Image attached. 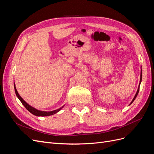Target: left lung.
<instances>
[{"label":"left lung","mask_w":154,"mask_h":154,"mask_svg":"<svg viewBox=\"0 0 154 154\" xmlns=\"http://www.w3.org/2000/svg\"><path fill=\"white\" fill-rule=\"evenodd\" d=\"M141 80H142V69H141V76H140V82H139V87H138V88H137V92H136V95H135V96H134V97L133 98V100H132V102L131 103H130V104H132V103H133V101L135 100V99L136 98V97H137V94H138V93H139V86H140V84H141Z\"/></svg>","instance_id":"8db88e82"}]
</instances>
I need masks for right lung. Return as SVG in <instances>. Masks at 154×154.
<instances>
[{"mask_svg":"<svg viewBox=\"0 0 154 154\" xmlns=\"http://www.w3.org/2000/svg\"><path fill=\"white\" fill-rule=\"evenodd\" d=\"M14 88H15V94L17 95V96L18 97V98L19 99V100L21 101V103L24 105V106L26 107V109L29 111L30 112L31 114H32L35 116H51V115H53L56 113H57L58 112H59L60 110H61L63 107L64 106H62V107H60V109H57V110H53V111H50V112H46V111H41V110H37L36 109H35L34 107L31 106V105H29L28 103H27L26 102L23 100L22 97H20V96L19 95V94H18V92H17V90L16 88V87H15V83H14Z\"/></svg>","mask_w":154,"mask_h":154,"instance_id":"1","label":"right lung"}]
</instances>
